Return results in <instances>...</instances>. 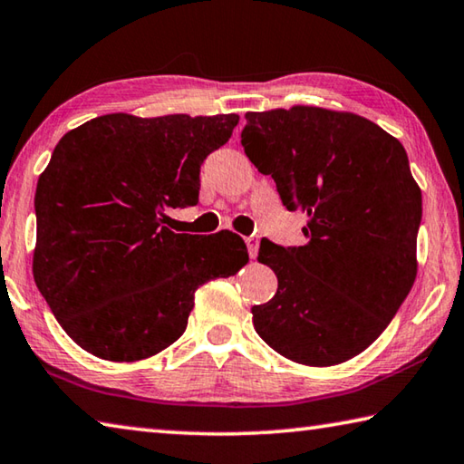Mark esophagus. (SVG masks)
Returning <instances> with one entry per match:
<instances>
[{
  "mask_svg": "<svg viewBox=\"0 0 464 464\" xmlns=\"http://www.w3.org/2000/svg\"><path fill=\"white\" fill-rule=\"evenodd\" d=\"M246 243H247L249 257H257V247H259V237H257V235H249V237H246Z\"/></svg>",
  "mask_w": 464,
  "mask_h": 464,
  "instance_id": "obj_1",
  "label": "esophagus"
}]
</instances>
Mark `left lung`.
I'll use <instances>...</instances> for the list:
<instances>
[{"label":"left lung","instance_id":"1","mask_svg":"<svg viewBox=\"0 0 464 464\" xmlns=\"http://www.w3.org/2000/svg\"><path fill=\"white\" fill-rule=\"evenodd\" d=\"M246 120L247 158L272 176L285 208L308 215L304 246L261 239L277 292L251 308L254 326L285 359L343 363L385 331L416 280L422 192L408 154L353 113L292 107Z\"/></svg>","mask_w":464,"mask_h":464}]
</instances>
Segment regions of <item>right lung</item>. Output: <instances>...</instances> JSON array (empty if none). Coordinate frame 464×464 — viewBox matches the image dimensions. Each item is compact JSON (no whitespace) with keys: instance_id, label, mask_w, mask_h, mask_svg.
Instances as JSON below:
<instances>
[{"instance_id":"add662e5","label":"right lung","mask_w":464,"mask_h":464,"mask_svg":"<svg viewBox=\"0 0 464 464\" xmlns=\"http://www.w3.org/2000/svg\"><path fill=\"white\" fill-rule=\"evenodd\" d=\"M239 115L109 113L58 141L40 174L34 280L64 333L107 361L156 355L184 333L198 285L247 264L239 235L174 233L200 166Z\"/></svg>"}]
</instances>
